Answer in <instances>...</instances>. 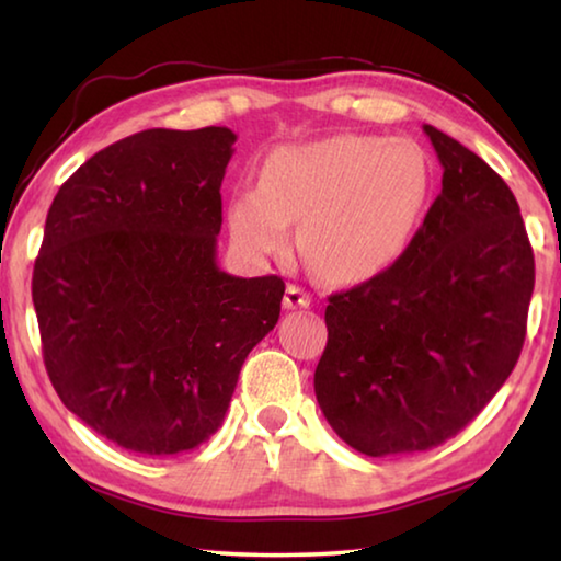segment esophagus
I'll list each match as a JSON object with an SVG mask.
<instances>
[{"label":"esophagus","instance_id":"esophagus-1","mask_svg":"<svg viewBox=\"0 0 561 561\" xmlns=\"http://www.w3.org/2000/svg\"><path fill=\"white\" fill-rule=\"evenodd\" d=\"M311 304L309 291H304L297 284H289L287 291H284V309H307Z\"/></svg>","mask_w":561,"mask_h":561}]
</instances>
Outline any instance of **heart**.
I'll use <instances>...</instances> for the list:
<instances>
[{
  "instance_id": "heart-1",
  "label": "heart",
  "mask_w": 561,
  "mask_h": 561,
  "mask_svg": "<svg viewBox=\"0 0 561 561\" xmlns=\"http://www.w3.org/2000/svg\"><path fill=\"white\" fill-rule=\"evenodd\" d=\"M433 190V163L413 138L339 133L279 146L260 185H240L227 205L234 244L247 257L284 254L299 220V250L321 277L358 284L401 257Z\"/></svg>"
}]
</instances>
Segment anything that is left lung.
<instances>
[{"label": "left lung", "mask_w": 561, "mask_h": 561, "mask_svg": "<svg viewBox=\"0 0 561 561\" xmlns=\"http://www.w3.org/2000/svg\"><path fill=\"white\" fill-rule=\"evenodd\" d=\"M423 130L440 195L391 267L331 294L314 374L331 428L371 458L431 450L490 403L519 358L535 289L505 180L443 130Z\"/></svg>", "instance_id": "left-lung-1"}]
</instances>
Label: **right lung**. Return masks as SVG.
<instances>
[{
    "mask_svg": "<svg viewBox=\"0 0 561 561\" xmlns=\"http://www.w3.org/2000/svg\"><path fill=\"white\" fill-rule=\"evenodd\" d=\"M230 128H150L99 150L46 215L32 299L46 374L91 431L144 455L220 428L282 277L217 267Z\"/></svg>",
    "mask_w": 561,
    "mask_h": 561,
    "instance_id": "obj_1",
    "label": "right lung"
}]
</instances>
